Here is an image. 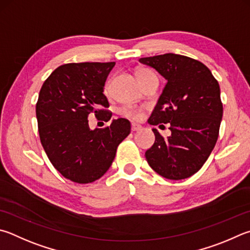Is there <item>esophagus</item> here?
<instances>
[{
	"instance_id": "esophagus-1",
	"label": "esophagus",
	"mask_w": 250,
	"mask_h": 250,
	"mask_svg": "<svg viewBox=\"0 0 250 250\" xmlns=\"http://www.w3.org/2000/svg\"><path fill=\"white\" fill-rule=\"evenodd\" d=\"M141 128H142V126L138 125V124L131 125V129H132V131H139V130H141Z\"/></svg>"
}]
</instances>
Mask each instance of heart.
Returning <instances> with one entry per match:
<instances>
[{
	"label": "heart",
	"instance_id": "b5f03b06",
	"mask_svg": "<svg viewBox=\"0 0 250 250\" xmlns=\"http://www.w3.org/2000/svg\"><path fill=\"white\" fill-rule=\"evenodd\" d=\"M147 73H152V72L146 70V69H140L137 72V78H140V76L145 75ZM124 115L131 118V119L138 120L141 117H142V112H141L140 109H137V108H126V109L124 110Z\"/></svg>",
	"mask_w": 250,
	"mask_h": 250
}]
</instances>
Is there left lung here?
<instances>
[{"mask_svg":"<svg viewBox=\"0 0 250 250\" xmlns=\"http://www.w3.org/2000/svg\"><path fill=\"white\" fill-rule=\"evenodd\" d=\"M139 61L167 81L147 122L169 124L171 132L163 138L153 129L155 142L145 157L167 179L188 178L203 166L219 137L223 116L220 85L203 63L189 57L165 53Z\"/></svg>","mask_w":250,"mask_h":250,"instance_id":"1","label":"left lung"}]
</instances>
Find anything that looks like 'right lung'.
Returning a JSON list of instances; mask_svg holds the SVG:
<instances>
[{
	"instance_id": "obj_1",
	"label": "right lung",
	"mask_w": 250,
	"mask_h": 250,
	"mask_svg": "<svg viewBox=\"0 0 250 250\" xmlns=\"http://www.w3.org/2000/svg\"><path fill=\"white\" fill-rule=\"evenodd\" d=\"M115 62L67 63L44 81L36 116L42 147L60 174L78 184L97 180L109 169L118 145L131 131L125 118L92 130L88 116L109 121L104 86Z\"/></svg>"
}]
</instances>
